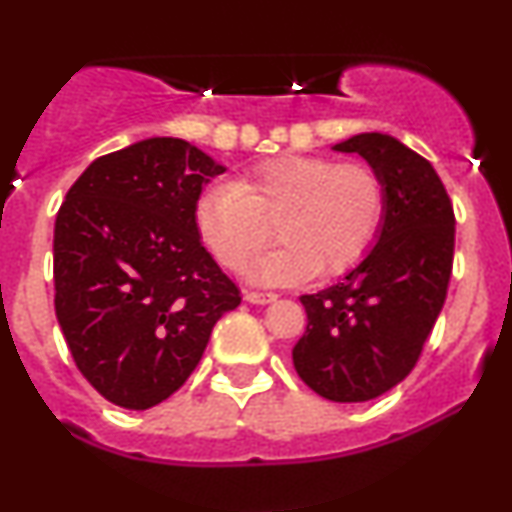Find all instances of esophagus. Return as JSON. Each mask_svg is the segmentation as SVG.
<instances>
[{
	"mask_svg": "<svg viewBox=\"0 0 512 512\" xmlns=\"http://www.w3.org/2000/svg\"><path fill=\"white\" fill-rule=\"evenodd\" d=\"M276 298V293L272 291H245V301L264 305V303H272Z\"/></svg>",
	"mask_w": 512,
	"mask_h": 512,
	"instance_id": "34e87169",
	"label": "esophagus"
}]
</instances>
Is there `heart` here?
<instances>
[{
    "label": "heart",
    "mask_w": 512,
    "mask_h": 512,
    "mask_svg": "<svg viewBox=\"0 0 512 512\" xmlns=\"http://www.w3.org/2000/svg\"><path fill=\"white\" fill-rule=\"evenodd\" d=\"M387 211V185L368 163L330 156H276L216 182L197 202L202 243L228 272H245L267 248L276 223L281 245L252 267L264 284L337 276L373 248Z\"/></svg>",
    "instance_id": "b5f03b06"
}]
</instances>
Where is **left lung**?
<instances>
[{"label": "left lung", "mask_w": 512, "mask_h": 512, "mask_svg": "<svg viewBox=\"0 0 512 512\" xmlns=\"http://www.w3.org/2000/svg\"><path fill=\"white\" fill-rule=\"evenodd\" d=\"M383 175L380 240L337 284L301 296L305 334L293 366L332 402H368L414 370L443 310L455 255V211L431 163L395 137L368 132L334 146Z\"/></svg>", "instance_id": "1"}]
</instances>
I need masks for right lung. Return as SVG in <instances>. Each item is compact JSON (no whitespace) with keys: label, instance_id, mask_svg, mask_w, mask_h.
<instances>
[{"label":"right lung","instance_id":"1","mask_svg":"<svg viewBox=\"0 0 512 512\" xmlns=\"http://www.w3.org/2000/svg\"><path fill=\"white\" fill-rule=\"evenodd\" d=\"M223 170L185 139H144L96 158L57 211V322L76 368L117 407L180 390L240 305L195 223L202 185Z\"/></svg>","mask_w":512,"mask_h":512}]
</instances>
